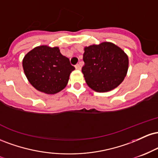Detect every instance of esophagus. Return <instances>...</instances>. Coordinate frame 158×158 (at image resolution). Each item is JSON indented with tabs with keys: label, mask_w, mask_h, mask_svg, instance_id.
<instances>
[{
	"label": "esophagus",
	"mask_w": 158,
	"mask_h": 158,
	"mask_svg": "<svg viewBox=\"0 0 158 158\" xmlns=\"http://www.w3.org/2000/svg\"><path fill=\"white\" fill-rule=\"evenodd\" d=\"M75 68L77 69V70H81V66H80V65H79V64H77V65H76V66H75Z\"/></svg>",
	"instance_id": "esophagus-1"
}]
</instances>
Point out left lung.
I'll use <instances>...</instances> for the list:
<instances>
[{
    "instance_id": "obj_1",
    "label": "left lung",
    "mask_w": 158,
    "mask_h": 158,
    "mask_svg": "<svg viewBox=\"0 0 158 158\" xmlns=\"http://www.w3.org/2000/svg\"><path fill=\"white\" fill-rule=\"evenodd\" d=\"M81 71L87 85L99 93L118 87L128 69V55L111 42L104 41L84 48Z\"/></svg>"
}]
</instances>
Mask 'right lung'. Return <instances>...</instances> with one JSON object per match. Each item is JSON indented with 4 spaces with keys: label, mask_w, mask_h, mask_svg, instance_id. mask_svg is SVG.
Returning <instances> with one entry per match:
<instances>
[{
    "label": "right lung",
    "mask_w": 158,
    "mask_h": 158,
    "mask_svg": "<svg viewBox=\"0 0 158 158\" xmlns=\"http://www.w3.org/2000/svg\"><path fill=\"white\" fill-rule=\"evenodd\" d=\"M23 71L29 82L36 90L55 94L68 85L70 74L75 68L58 47L41 45L28 52L22 61Z\"/></svg>",
    "instance_id": "add662e5"
}]
</instances>
